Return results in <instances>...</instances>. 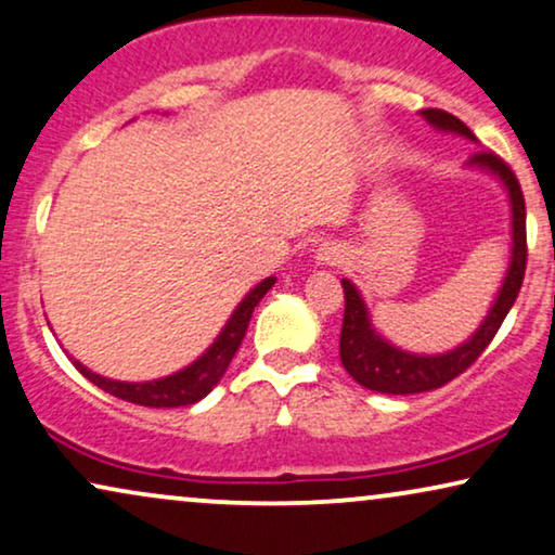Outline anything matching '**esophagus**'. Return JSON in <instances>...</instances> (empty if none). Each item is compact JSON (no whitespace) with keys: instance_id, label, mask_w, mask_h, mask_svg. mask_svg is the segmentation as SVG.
<instances>
[{"instance_id":"obj_1","label":"esophagus","mask_w":555,"mask_h":555,"mask_svg":"<svg viewBox=\"0 0 555 555\" xmlns=\"http://www.w3.org/2000/svg\"><path fill=\"white\" fill-rule=\"evenodd\" d=\"M341 257H344L341 249L336 247L334 242L321 244V247L315 249V262H319V264H339Z\"/></svg>"}]
</instances>
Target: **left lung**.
Here are the masks:
<instances>
[{"label": "left lung", "mask_w": 555, "mask_h": 555, "mask_svg": "<svg viewBox=\"0 0 555 555\" xmlns=\"http://www.w3.org/2000/svg\"><path fill=\"white\" fill-rule=\"evenodd\" d=\"M421 117L430 127L438 129V132L462 134L466 140L477 142L472 129L449 112L423 109ZM466 168H479L498 178L505 185L509 211H513V249H509V268L498 291V298H494L492 308L487 311L485 321L479 323V328L464 344H459L456 349L443 351V354H413V351L395 347L385 336H379V331L372 326L362 293L357 291L351 280L344 278V323L339 354L344 370L366 390L385 395H413L436 390V387L451 383L466 366L477 362V357L494 339V334H498L502 321H505L509 308L517 300L525 278V262H528V247H525V198L520 183H517L509 165L494 153H487V150L474 153Z\"/></svg>", "instance_id": "1"}]
</instances>
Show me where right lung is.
I'll use <instances>...</instances> for the list:
<instances>
[{"instance_id":"1","label":"right lung","mask_w":555,"mask_h":555,"mask_svg":"<svg viewBox=\"0 0 555 555\" xmlns=\"http://www.w3.org/2000/svg\"><path fill=\"white\" fill-rule=\"evenodd\" d=\"M275 285V278H264L260 285H255L244 295V300L234 308V313L229 315V321L221 328V334L216 336V341L201 354L196 362H191L185 370L168 374V377L150 379V383H119V379L102 377V374L91 372L89 366H83L78 359H74V366L83 374L89 383L102 387L104 392L114 395V398L134 402V405L145 408H181L193 405V402L204 400L208 392L219 385V379L224 377L229 362H232L236 349L247 334L251 311L255 306L264 298V293Z\"/></svg>"}]
</instances>
